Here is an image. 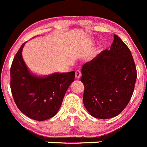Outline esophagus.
Masks as SVG:
<instances>
[{
  "label": "esophagus",
  "instance_id": "obj_1",
  "mask_svg": "<svg viewBox=\"0 0 147 147\" xmlns=\"http://www.w3.org/2000/svg\"><path fill=\"white\" fill-rule=\"evenodd\" d=\"M81 77V72L80 70H77L76 72H75V78H77V79H80Z\"/></svg>",
  "mask_w": 147,
  "mask_h": 147
}]
</instances>
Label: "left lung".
<instances>
[{
    "mask_svg": "<svg viewBox=\"0 0 147 147\" xmlns=\"http://www.w3.org/2000/svg\"><path fill=\"white\" fill-rule=\"evenodd\" d=\"M83 103L96 119L120 114L130 101L136 80L131 52L117 35L110 50L101 52L82 66Z\"/></svg>",
    "mask_w": 147,
    "mask_h": 147,
    "instance_id": "left-lung-1",
    "label": "left lung"
}]
</instances>
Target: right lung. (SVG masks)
I'll return each instance as SVG.
<instances>
[{"label": "right lung", "instance_id": "1", "mask_svg": "<svg viewBox=\"0 0 147 147\" xmlns=\"http://www.w3.org/2000/svg\"><path fill=\"white\" fill-rule=\"evenodd\" d=\"M25 44L21 45L11 65V92L21 112L42 121L57 113L68 88L75 80V73L54 72L44 76L34 73L23 59Z\"/></svg>", "mask_w": 147, "mask_h": 147}]
</instances>
